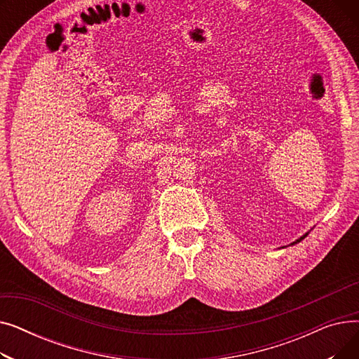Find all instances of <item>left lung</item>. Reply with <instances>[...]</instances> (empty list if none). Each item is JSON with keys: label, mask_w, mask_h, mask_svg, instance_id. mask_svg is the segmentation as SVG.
I'll list each match as a JSON object with an SVG mask.
<instances>
[{"label": "left lung", "mask_w": 359, "mask_h": 359, "mask_svg": "<svg viewBox=\"0 0 359 359\" xmlns=\"http://www.w3.org/2000/svg\"><path fill=\"white\" fill-rule=\"evenodd\" d=\"M307 234H309V233H307ZM307 234H304V236H303V237H299V238H298V240H297V241H294V243H292V244H295V243H299V241H301V240H304V238H306V237H307Z\"/></svg>", "instance_id": "8db88e82"}]
</instances>
